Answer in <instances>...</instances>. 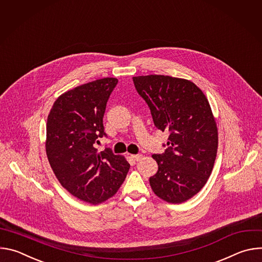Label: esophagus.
<instances>
[{
  "label": "esophagus",
  "mask_w": 262,
  "mask_h": 262,
  "mask_svg": "<svg viewBox=\"0 0 262 262\" xmlns=\"http://www.w3.org/2000/svg\"><path fill=\"white\" fill-rule=\"evenodd\" d=\"M132 158H133L135 161L138 162V161H140V160L143 158V156H142V155H133Z\"/></svg>",
  "instance_id": "34e87169"
}]
</instances>
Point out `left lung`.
Returning a JSON list of instances; mask_svg holds the SVG:
<instances>
[{
	"mask_svg": "<svg viewBox=\"0 0 262 262\" xmlns=\"http://www.w3.org/2000/svg\"><path fill=\"white\" fill-rule=\"evenodd\" d=\"M133 81L155 125L170 133L165 152L152 155L159 170L149 178L151 189L169 203H182L203 188L214 165L217 127L209 102L184 79L150 74Z\"/></svg>",
	"mask_w": 262,
	"mask_h": 262,
	"instance_id": "left-lung-1",
	"label": "left lung"
}]
</instances>
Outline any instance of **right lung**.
I'll return each mask as SVG.
<instances>
[{
  "label": "right lung",
  "instance_id": "right-lung-1",
  "mask_svg": "<svg viewBox=\"0 0 262 262\" xmlns=\"http://www.w3.org/2000/svg\"><path fill=\"white\" fill-rule=\"evenodd\" d=\"M115 78L96 80L60 95L47 122L46 150L59 182L72 196L98 204L113 197L123 183L129 164L110 148L94 144L106 137L102 118Z\"/></svg>",
  "mask_w": 262,
  "mask_h": 262
}]
</instances>
